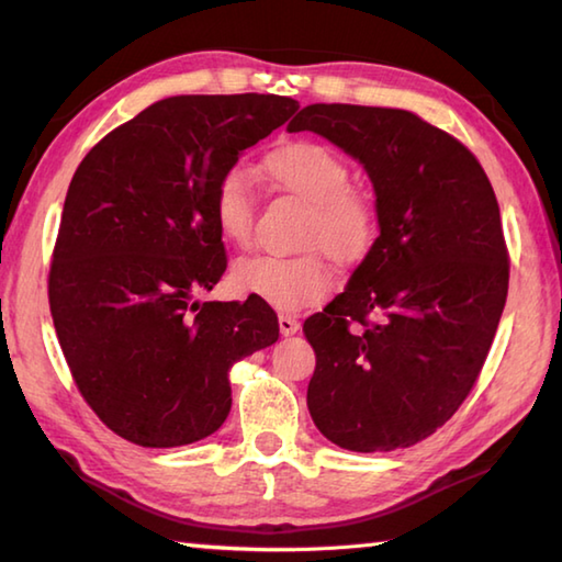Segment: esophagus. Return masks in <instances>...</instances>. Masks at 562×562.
I'll use <instances>...</instances> for the list:
<instances>
[{
  "instance_id": "1",
  "label": "esophagus",
  "mask_w": 562,
  "mask_h": 562,
  "mask_svg": "<svg viewBox=\"0 0 562 562\" xmlns=\"http://www.w3.org/2000/svg\"><path fill=\"white\" fill-rule=\"evenodd\" d=\"M279 330H281V335H295L301 330V323H299V317H293V315H289V313H281L279 315Z\"/></svg>"
}]
</instances>
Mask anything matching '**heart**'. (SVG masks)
I'll return each mask as SVG.
<instances>
[{"label":"heart","mask_w":562,"mask_h":562,"mask_svg":"<svg viewBox=\"0 0 562 562\" xmlns=\"http://www.w3.org/2000/svg\"><path fill=\"white\" fill-rule=\"evenodd\" d=\"M263 173L273 186L311 205L303 229L305 247H323L345 267L369 257L379 237V215L372 200L349 188V168L340 154L311 139L285 142L263 158ZM254 210L257 200L245 168L222 171L213 188V217L222 239L237 247L247 245ZM232 283L239 293L279 311H301L330 295L335 271L321 249L299 257L259 254L235 263Z\"/></svg>","instance_id":"b5f03b06"}]
</instances>
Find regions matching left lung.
<instances>
[{
    "label": "left lung",
    "mask_w": 562,
    "mask_h": 562,
    "mask_svg": "<svg viewBox=\"0 0 562 562\" xmlns=\"http://www.w3.org/2000/svg\"><path fill=\"white\" fill-rule=\"evenodd\" d=\"M305 130L364 166L379 215L374 249L303 325L308 411L345 450L411 448L452 418L490 355L509 291L499 203L468 146L413 112L308 104L289 124Z\"/></svg>",
    "instance_id": "8db88e82"
}]
</instances>
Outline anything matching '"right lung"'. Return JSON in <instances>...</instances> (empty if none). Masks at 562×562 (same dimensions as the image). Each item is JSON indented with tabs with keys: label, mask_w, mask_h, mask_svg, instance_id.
Returning a JSON list of instances; mask_svg holds the SVG:
<instances>
[{
	"label": "right lung",
	"mask_w": 562,
	"mask_h": 562,
	"mask_svg": "<svg viewBox=\"0 0 562 562\" xmlns=\"http://www.w3.org/2000/svg\"><path fill=\"white\" fill-rule=\"evenodd\" d=\"M279 94H178L116 126L72 176L48 273L53 325L82 398L142 448L203 440L229 367L279 340L267 303H198L227 269L213 188L289 120Z\"/></svg>",
	"instance_id": "1"
}]
</instances>
